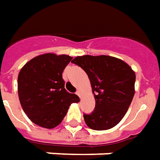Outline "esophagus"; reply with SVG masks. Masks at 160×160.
<instances>
[{
	"label": "esophagus",
	"instance_id": "obj_1",
	"mask_svg": "<svg viewBox=\"0 0 160 160\" xmlns=\"http://www.w3.org/2000/svg\"><path fill=\"white\" fill-rule=\"evenodd\" d=\"M77 95H79V97H81V92L80 91V90H78V91L76 92Z\"/></svg>",
	"mask_w": 160,
	"mask_h": 160
}]
</instances>
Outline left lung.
I'll return each instance as SVG.
<instances>
[{"label": "left lung", "instance_id": "left-lung-1", "mask_svg": "<svg viewBox=\"0 0 160 160\" xmlns=\"http://www.w3.org/2000/svg\"><path fill=\"white\" fill-rule=\"evenodd\" d=\"M72 62L87 72L94 94V110L83 115L88 127L97 131L115 127L134 96V71L122 60L107 55L78 56Z\"/></svg>", "mask_w": 160, "mask_h": 160}]
</instances>
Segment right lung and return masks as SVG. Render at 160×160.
I'll return each mask as SVG.
<instances>
[{"label": "right lung", "mask_w": 160, "mask_h": 160, "mask_svg": "<svg viewBox=\"0 0 160 160\" xmlns=\"http://www.w3.org/2000/svg\"><path fill=\"white\" fill-rule=\"evenodd\" d=\"M72 57L44 53L30 60L18 75V95L23 111L38 126L60 125L70 105L79 97L65 89L62 72Z\"/></svg>", "instance_id": "right-lung-1"}]
</instances>
